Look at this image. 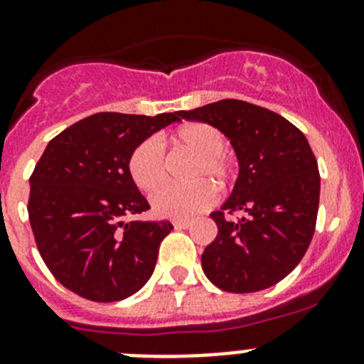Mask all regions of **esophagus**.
I'll return each instance as SVG.
<instances>
[{
  "label": "esophagus",
  "instance_id": "1",
  "mask_svg": "<svg viewBox=\"0 0 364 364\" xmlns=\"http://www.w3.org/2000/svg\"><path fill=\"white\" fill-rule=\"evenodd\" d=\"M174 227L176 229H190L192 227V222L190 220H174Z\"/></svg>",
  "mask_w": 364,
  "mask_h": 364
}]
</instances>
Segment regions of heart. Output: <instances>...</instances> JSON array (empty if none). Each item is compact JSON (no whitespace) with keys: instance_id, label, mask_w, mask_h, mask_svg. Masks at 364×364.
Segmentation results:
<instances>
[{"instance_id":"b5f03b06","label":"heart","mask_w":364,"mask_h":364,"mask_svg":"<svg viewBox=\"0 0 364 364\" xmlns=\"http://www.w3.org/2000/svg\"><path fill=\"white\" fill-rule=\"evenodd\" d=\"M171 141L197 155L190 179H211L220 188H225L234 179V165L225 151L227 139L220 128L200 121L185 123L171 135ZM128 174L146 193L155 192L165 181L164 153L155 139H146L135 146L128 159ZM215 199L216 192L208 181H196L186 186H164L151 197V205L156 215L186 220L208 209Z\"/></svg>"}]
</instances>
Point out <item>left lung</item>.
<instances>
[{
	"label": "left lung",
	"mask_w": 364,
	"mask_h": 364,
	"mask_svg": "<svg viewBox=\"0 0 364 364\" xmlns=\"http://www.w3.org/2000/svg\"><path fill=\"white\" fill-rule=\"evenodd\" d=\"M179 117L220 128L240 164L236 185L211 218L218 227L203 253L211 284L234 294L284 280L315 232L321 176L299 128L280 114L243 100H220L179 111ZM240 212V219H230Z\"/></svg>",
	"instance_id": "8db88e82"
}]
</instances>
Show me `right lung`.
<instances>
[{
	"label": "right lung",
	"mask_w": 364,
	"mask_h": 364,
	"mask_svg": "<svg viewBox=\"0 0 364 364\" xmlns=\"http://www.w3.org/2000/svg\"><path fill=\"white\" fill-rule=\"evenodd\" d=\"M179 119L98 112L47 144L29 178L28 215L43 262L61 285L97 303L144 287L171 222H124L149 204L128 174L135 146Z\"/></svg>",
	"instance_id": "add662e5"
}]
</instances>
